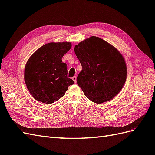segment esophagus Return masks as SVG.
<instances>
[{
	"label": "esophagus",
	"instance_id": "34e87169",
	"mask_svg": "<svg viewBox=\"0 0 155 155\" xmlns=\"http://www.w3.org/2000/svg\"><path fill=\"white\" fill-rule=\"evenodd\" d=\"M72 79H73V81H74V83H76V82H77V77L76 76H74V77H72Z\"/></svg>",
	"mask_w": 155,
	"mask_h": 155
}]
</instances>
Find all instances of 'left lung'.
I'll return each mask as SVG.
<instances>
[{"mask_svg": "<svg viewBox=\"0 0 155 155\" xmlns=\"http://www.w3.org/2000/svg\"><path fill=\"white\" fill-rule=\"evenodd\" d=\"M74 51L82 67L78 85L85 96L101 104L118 94L127 78L125 60L118 50L92 36L75 46Z\"/></svg>", "mask_w": 155, "mask_h": 155, "instance_id": "1", "label": "left lung"}]
</instances>
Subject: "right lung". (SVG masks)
<instances>
[{"instance_id":"right-lung-1","label":"right lung","mask_w":155,"mask_h":155,"mask_svg":"<svg viewBox=\"0 0 155 155\" xmlns=\"http://www.w3.org/2000/svg\"><path fill=\"white\" fill-rule=\"evenodd\" d=\"M68 42L47 43L28 60L25 81L32 96L37 101L50 104L63 97L74 83L67 78V64L62 58L71 48Z\"/></svg>"}]
</instances>
